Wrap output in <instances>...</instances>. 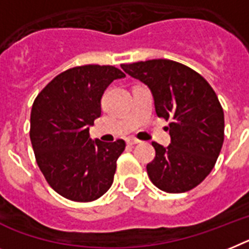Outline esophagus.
I'll return each mask as SVG.
<instances>
[{"label":"esophagus","mask_w":249,"mask_h":249,"mask_svg":"<svg viewBox=\"0 0 249 249\" xmlns=\"http://www.w3.org/2000/svg\"><path fill=\"white\" fill-rule=\"evenodd\" d=\"M126 143H128L129 145H134V144L141 143V141H139V139H137V138L130 137V138H128V139H126Z\"/></svg>","instance_id":"obj_1"}]
</instances>
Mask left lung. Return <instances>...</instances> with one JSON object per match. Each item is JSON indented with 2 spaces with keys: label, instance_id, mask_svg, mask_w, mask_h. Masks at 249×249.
Segmentation results:
<instances>
[{
  "label": "left lung",
  "instance_id": "obj_1",
  "mask_svg": "<svg viewBox=\"0 0 249 249\" xmlns=\"http://www.w3.org/2000/svg\"><path fill=\"white\" fill-rule=\"evenodd\" d=\"M149 87L158 118L170 120L168 147L153 142L147 164L150 181L162 191L192 190L214 168L224 142V112L212 86L199 73L170 59L121 64Z\"/></svg>",
  "mask_w": 249,
  "mask_h": 249
}]
</instances>
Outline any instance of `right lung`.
<instances>
[{"label": "right lung", "mask_w": 249, "mask_h": 249, "mask_svg": "<svg viewBox=\"0 0 249 249\" xmlns=\"http://www.w3.org/2000/svg\"><path fill=\"white\" fill-rule=\"evenodd\" d=\"M125 74L112 66L74 67L54 77L36 96L30 141L47 182L66 199L89 202L112 185L125 142L91 141L89 126L101 115V97Z\"/></svg>", "instance_id": "right-lung-1"}]
</instances>
